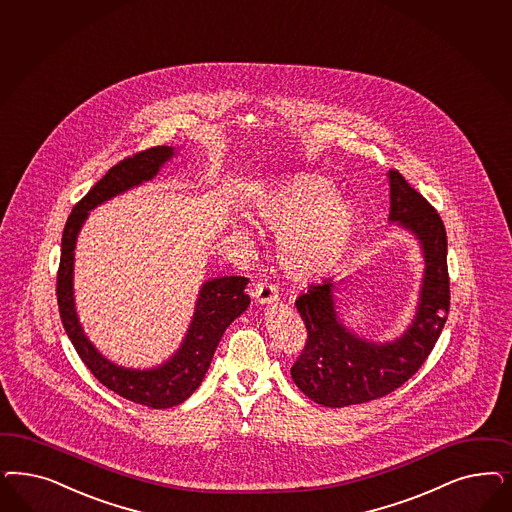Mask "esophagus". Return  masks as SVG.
<instances>
[{"label": "esophagus", "instance_id": "esophagus-1", "mask_svg": "<svg viewBox=\"0 0 512 512\" xmlns=\"http://www.w3.org/2000/svg\"><path fill=\"white\" fill-rule=\"evenodd\" d=\"M254 299L258 305H271L275 301H279V292L271 282L260 281L254 286Z\"/></svg>", "mask_w": 512, "mask_h": 512}]
</instances>
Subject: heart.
Listing matches in <instances>:
<instances>
[{
  "label": "heart",
  "instance_id": "heart-1",
  "mask_svg": "<svg viewBox=\"0 0 512 512\" xmlns=\"http://www.w3.org/2000/svg\"><path fill=\"white\" fill-rule=\"evenodd\" d=\"M254 213L265 230L281 235L279 262L297 281L331 273L345 260L358 228L356 205L314 173L269 186L254 201ZM231 228L239 235L248 233L241 220H233Z\"/></svg>",
  "mask_w": 512,
  "mask_h": 512
}]
</instances>
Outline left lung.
Masks as SVG:
<instances>
[{"mask_svg": "<svg viewBox=\"0 0 512 512\" xmlns=\"http://www.w3.org/2000/svg\"><path fill=\"white\" fill-rule=\"evenodd\" d=\"M388 220L411 231L422 248L424 277L416 314L394 341L375 343L348 330L335 305L337 282L311 284L296 299L307 343L290 373L297 388L324 407L360 405L388 396L426 362L450 307L445 224L401 173L390 171Z\"/></svg>", "mask_w": 512, "mask_h": 512, "instance_id": "obj_1", "label": "left lung"}]
</instances>
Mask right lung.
<instances>
[{
	"label": "right lung",
	"instance_id": "1",
	"mask_svg": "<svg viewBox=\"0 0 512 512\" xmlns=\"http://www.w3.org/2000/svg\"><path fill=\"white\" fill-rule=\"evenodd\" d=\"M175 156L173 147H152L113 165L101 181L84 196L67 218L62 235V256L56 281V296L62 324L77 354L92 375L109 390L128 401L150 409H169L186 401L198 390L216 347L231 322L247 311L245 277H218L203 282L192 322L179 350L167 362L152 369H132L107 360L86 337L75 309L73 267L77 237L92 209L124 194L143 182L152 181L165 162Z\"/></svg>",
	"mask_w": 512,
	"mask_h": 512
}]
</instances>
